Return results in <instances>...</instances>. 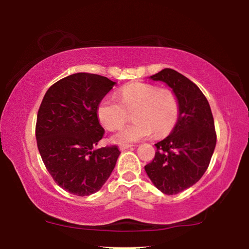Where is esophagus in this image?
I'll return each mask as SVG.
<instances>
[{
  "label": "esophagus",
  "instance_id": "esophagus-1",
  "mask_svg": "<svg viewBox=\"0 0 249 249\" xmlns=\"http://www.w3.org/2000/svg\"><path fill=\"white\" fill-rule=\"evenodd\" d=\"M133 145H128V144H121L120 145V149L121 150H125V149H128V148H132Z\"/></svg>",
  "mask_w": 249,
  "mask_h": 249
}]
</instances>
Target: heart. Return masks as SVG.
I'll list each match as a JSON object with an SVG mask.
<instances>
[{"instance_id": "obj_1", "label": "heart", "mask_w": 249, "mask_h": 249, "mask_svg": "<svg viewBox=\"0 0 249 249\" xmlns=\"http://www.w3.org/2000/svg\"><path fill=\"white\" fill-rule=\"evenodd\" d=\"M119 100L105 96L96 107V116L107 130L122 127L127 112H134L135 123L122 128L113 136L115 142H140L155 135L170 134L180 117V101L170 88H159L153 83L133 82L119 91Z\"/></svg>"}]
</instances>
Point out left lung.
Returning <instances> with one entry per match:
<instances>
[{
	"mask_svg": "<svg viewBox=\"0 0 249 249\" xmlns=\"http://www.w3.org/2000/svg\"><path fill=\"white\" fill-rule=\"evenodd\" d=\"M150 79L167 83L180 101L178 123L155 144V158L145 166L156 188L172 196L192 187L208 169L216 145L215 126L208 100L191 80L169 68Z\"/></svg>",
	"mask_w": 249,
	"mask_h": 249,
	"instance_id": "8db88e82",
	"label": "left lung"
}]
</instances>
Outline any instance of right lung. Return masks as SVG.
I'll list each match as a JSON object with an SVG mask.
<instances>
[{"mask_svg":"<svg viewBox=\"0 0 249 249\" xmlns=\"http://www.w3.org/2000/svg\"><path fill=\"white\" fill-rule=\"evenodd\" d=\"M114 84L99 74L74 73L53 83L41 101L37 147L54 182L74 196L98 192L121 154L116 145L94 149L104 135L96 107Z\"/></svg>","mask_w":249,"mask_h":249,"instance_id":"1","label":"right lung"}]
</instances>
